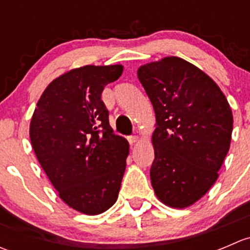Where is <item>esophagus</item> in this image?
I'll return each instance as SVG.
<instances>
[{
  "instance_id": "esophagus-1",
  "label": "esophagus",
  "mask_w": 250,
  "mask_h": 250,
  "mask_svg": "<svg viewBox=\"0 0 250 250\" xmlns=\"http://www.w3.org/2000/svg\"><path fill=\"white\" fill-rule=\"evenodd\" d=\"M127 139H128V141H129V144H132L133 145V144H135L138 140H139V138H138V135H129Z\"/></svg>"
}]
</instances>
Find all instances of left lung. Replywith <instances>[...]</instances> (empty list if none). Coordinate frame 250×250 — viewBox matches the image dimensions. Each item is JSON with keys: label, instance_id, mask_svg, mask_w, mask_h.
Returning a JSON list of instances; mask_svg holds the SVG:
<instances>
[{"label": "left lung", "instance_id": "1", "mask_svg": "<svg viewBox=\"0 0 250 250\" xmlns=\"http://www.w3.org/2000/svg\"><path fill=\"white\" fill-rule=\"evenodd\" d=\"M138 78L156 115L151 184L161 202L186 208L218 179L230 148L232 111L218 84L181 58L143 65Z\"/></svg>", "mask_w": 250, "mask_h": 250}]
</instances>
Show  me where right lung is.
Instances as JSON below:
<instances>
[{
    "instance_id": "add662e5",
    "label": "right lung",
    "mask_w": 250,
    "mask_h": 250,
    "mask_svg": "<svg viewBox=\"0 0 250 250\" xmlns=\"http://www.w3.org/2000/svg\"><path fill=\"white\" fill-rule=\"evenodd\" d=\"M122 72V65H85L55 78L30 123L32 148L59 197L88 215L115 204L125 170L129 144L113 133L102 100Z\"/></svg>"
}]
</instances>
